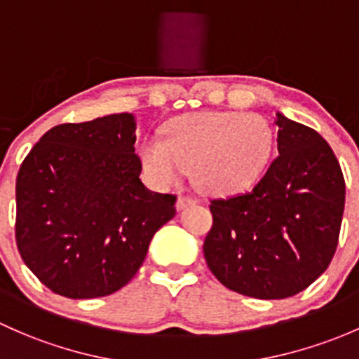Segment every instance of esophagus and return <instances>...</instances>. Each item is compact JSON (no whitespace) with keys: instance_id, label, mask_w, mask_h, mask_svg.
I'll use <instances>...</instances> for the list:
<instances>
[{"instance_id":"obj_1","label":"esophagus","mask_w":359,"mask_h":359,"mask_svg":"<svg viewBox=\"0 0 359 359\" xmlns=\"http://www.w3.org/2000/svg\"><path fill=\"white\" fill-rule=\"evenodd\" d=\"M198 203V199L192 198V196H186V194H180L179 198H177V210L182 211L184 208H187V206L191 205H196Z\"/></svg>"}]
</instances>
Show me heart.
I'll list each match as a JSON object with an SVG mask.
<instances>
[{
  "instance_id": "1",
  "label": "heart",
  "mask_w": 359,
  "mask_h": 359,
  "mask_svg": "<svg viewBox=\"0 0 359 359\" xmlns=\"http://www.w3.org/2000/svg\"><path fill=\"white\" fill-rule=\"evenodd\" d=\"M273 127L258 113L199 111L172 118L165 139L149 135L141 146L142 167L160 186L192 180L208 194L249 186L270 160Z\"/></svg>"
}]
</instances>
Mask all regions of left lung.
<instances>
[{
	"mask_svg": "<svg viewBox=\"0 0 359 359\" xmlns=\"http://www.w3.org/2000/svg\"><path fill=\"white\" fill-rule=\"evenodd\" d=\"M278 156L251 191L213 199L203 252L230 290L284 299L311 285L337 249L346 182L329 142L277 113Z\"/></svg>",
	"mask_w": 359,
	"mask_h": 359,
	"instance_id": "obj_1",
	"label": "left lung"
}]
</instances>
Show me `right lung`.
Returning a JSON list of instances; mask_svg holds the SVG:
<instances>
[{
	"label": "right lung",
	"instance_id": "right-lung-1",
	"mask_svg": "<svg viewBox=\"0 0 359 359\" xmlns=\"http://www.w3.org/2000/svg\"><path fill=\"white\" fill-rule=\"evenodd\" d=\"M135 120L115 113L62 123L39 139L17 175L15 237L30 271L60 296L103 297L137 273L177 196L141 182Z\"/></svg>",
	"mask_w": 359,
	"mask_h": 359
}]
</instances>
